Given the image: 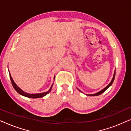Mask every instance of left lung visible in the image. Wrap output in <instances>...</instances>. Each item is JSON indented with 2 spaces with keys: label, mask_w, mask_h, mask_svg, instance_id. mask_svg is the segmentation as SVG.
<instances>
[{
  "label": "left lung",
  "mask_w": 131,
  "mask_h": 131,
  "mask_svg": "<svg viewBox=\"0 0 131 131\" xmlns=\"http://www.w3.org/2000/svg\"><path fill=\"white\" fill-rule=\"evenodd\" d=\"M115 74H116V73L114 72V75H113V78L112 80V81H111L110 83H109L108 85H107L106 87L104 88L103 89H102L101 91H100V92H97V93H96V94H88V95H88V96H98V95H101V94H103V93L104 92V91H105V90H106V89H108V88L110 87V86L112 85L113 82L114 80V78H115ZM79 91H80V90H79Z\"/></svg>",
  "instance_id": "left-lung-1"
}]
</instances>
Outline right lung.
Here are the masks:
<instances>
[{
	"instance_id": "obj_1",
	"label": "right lung",
	"mask_w": 131,
	"mask_h": 131,
	"mask_svg": "<svg viewBox=\"0 0 131 131\" xmlns=\"http://www.w3.org/2000/svg\"><path fill=\"white\" fill-rule=\"evenodd\" d=\"M9 77H10V81H11V83H12V85L13 86L14 88L15 89V90L17 91V92L19 94L23 96H26V97H28V98H42L43 96H45L47 95L48 94H49V93L51 92V89H52V85L51 86V88L49 89V91H47V92H43V93H40V94H27V93L24 92V91L21 90V89L19 88L17 86V85H16L15 82H14V80L12 79V77H11V75H10V73H9Z\"/></svg>"
}]
</instances>
